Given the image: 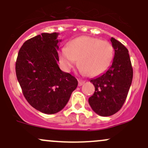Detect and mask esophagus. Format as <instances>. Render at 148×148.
Instances as JSON below:
<instances>
[{
  "instance_id": "esophagus-1",
  "label": "esophagus",
  "mask_w": 148,
  "mask_h": 148,
  "mask_svg": "<svg viewBox=\"0 0 148 148\" xmlns=\"http://www.w3.org/2000/svg\"><path fill=\"white\" fill-rule=\"evenodd\" d=\"M78 82H79V84H78V85H79V86H82L83 84L85 83V82L83 80H80V79H78Z\"/></svg>"
}]
</instances>
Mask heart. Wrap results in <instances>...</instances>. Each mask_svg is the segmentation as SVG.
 I'll return each mask as SVG.
<instances>
[{
    "mask_svg": "<svg viewBox=\"0 0 148 148\" xmlns=\"http://www.w3.org/2000/svg\"><path fill=\"white\" fill-rule=\"evenodd\" d=\"M113 57L114 48L111 43L90 36L72 40L60 53V60L64 70L70 71L79 60L81 71L90 77L103 73L110 66Z\"/></svg>",
    "mask_w": 148,
    "mask_h": 148,
    "instance_id": "1",
    "label": "heart"
}]
</instances>
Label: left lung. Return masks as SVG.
I'll list each match as a JSON object with an SVG mask.
<instances>
[{
	"label": "left lung",
	"mask_w": 148,
	"mask_h": 148,
	"mask_svg": "<svg viewBox=\"0 0 148 148\" xmlns=\"http://www.w3.org/2000/svg\"><path fill=\"white\" fill-rule=\"evenodd\" d=\"M114 56L109 69L90 82L95 92L88 99L92 110L102 116L116 113L124 105L133 79L129 50L115 38H111Z\"/></svg>",
	"instance_id": "8db88e82"
}]
</instances>
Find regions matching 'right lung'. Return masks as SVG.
Segmentation results:
<instances>
[{"label":"right lung","instance_id":"1","mask_svg":"<svg viewBox=\"0 0 148 148\" xmlns=\"http://www.w3.org/2000/svg\"><path fill=\"white\" fill-rule=\"evenodd\" d=\"M59 34L42 33L27 40L19 50L16 75L27 102L41 112L61 111L77 88V79L64 72L59 61Z\"/></svg>","mask_w":148,"mask_h":148}]
</instances>
